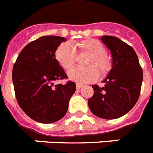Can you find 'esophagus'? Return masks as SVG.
<instances>
[{
  "mask_svg": "<svg viewBox=\"0 0 153 153\" xmlns=\"http://www.w3.org/2000/svg\"><path fill=\"white\" fill-rule=\"evenodd\" d=\"M82 87H83V84H76V89H78V90H79V89H80V88H82Z\"/></svg>",
  "mask_w": 153,
  "mask_h": 153,
  "instance_id": "obj_1",
  "label": "esophagus"
}]
</instances>
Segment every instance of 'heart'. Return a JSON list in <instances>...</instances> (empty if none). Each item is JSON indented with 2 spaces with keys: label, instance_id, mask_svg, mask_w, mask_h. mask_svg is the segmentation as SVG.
Listing matches in <instances>:
<instances>
[{
  "label": "heart",
  "instance_id": "heart-1",
  "mask_svg": "<svg viewBox=\"0 0 153 153\" xmlns=\"http://www.w3.org/2000/svg\"><path fill=\"white\" fill-rule=\"evenodd\" d=\"M79 54L90 55L85 62L88 67H74L68 72L69 79L77 83H91L98 77L105 76L112 69V62L106 55L104 45L96 39L89 38L80 40L75 45ZM55 57L63 69L69 70L75 65L76 55L74 49L68 43H62L55 50Z\"/></svg>",
  "mask_w": 153,
  "mask_h": 153
}]
</instances>
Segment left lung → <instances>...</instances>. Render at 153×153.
<instances>
[{
	"label": "left lung",
	"mask_w": 153,
	"mask_h": 153,
	"mask_svg": "<svg viewBox=\"0 0 153 153\" xmlns=\"http://www.w3.org/2000/svg\"><path fill=\"white\" fill-rule=\"evenodd\" d=\"M101 39L110 49L113 67L103 80L104 87L92 85L94 94L88 99V106L100 118L117 119L128 113L138 100L143 71L132 47L115 36Z\"/></svg>",
	"instance_id": "8db88e82"
}]
</instances>
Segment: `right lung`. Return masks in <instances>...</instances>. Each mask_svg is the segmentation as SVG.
<instances>
[{"label":"right lung","instance_id":"1","mask_svg":"<svg viewBox=\"0 0 153 153\" xmlns=\"http://www.w3.org/2000/svg\"><path fill=\"white\" fill-rule=\"evenodd\" d=\"M65 41L59 36H45L31 41L18 55L12 69V81L18 104L28 117L42 123L61 120L67 112L76 84L55 85L67 79L55 57V50Z\"/></svg>","mask_w":153,"mask_h":153}]
</instances>
